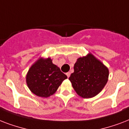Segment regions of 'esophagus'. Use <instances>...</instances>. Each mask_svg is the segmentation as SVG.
Instances as JSON below:
<instances>
[{"label": "esophagus", "instance_id": "esophagus-1", "mask_svg": "<svg viewBox=\"0 0 129 129\" xmlns=\"http://www.w3.org/2000/svg\"><path fill=\"white\" fill-rule=\"evenodd\" d=\"M66 76H68V78L70 76V72H67L66 73Z\"/></svg>", "mask_w": 129, "mask_h": 129}]
</instances>
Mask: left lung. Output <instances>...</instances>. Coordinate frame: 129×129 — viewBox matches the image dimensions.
I'll use <instances>...</instances> for the list:
<instances>
[{
  "mask_svg": "<svg viewBox=\"0 0 129 129\" xmlns=\"http://www.w3.org/2000/svg\"><path fill=\"white\" fill-rule=\"evenodd\" d=\"M69 80L79 96L92 98L104 88L108 78V70L92 54L80 57Z\"/></svg>",
  "mask_w": 129,
  "mask_h": 129,
  "instance_id": "obj_1",
  "label": "left lung"
}]
</instances>
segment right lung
Segmentation results:
<instances>
[{
  "label": "right lung",
  "instance_id": "1",
  "mask_svg": "<svg viewBox=\"0 0 129 129\" xmlns=\"http://www.w3.org/2000/svg\"><path fill=\"white\" fill-rule=\"evenodd\" d=\"M67 78L50 58H41L29 70L26 81L33 94L40 97H49L56 92Z\"/></svg>",
  "mask_w": 129,
  "mask_h": 129
}]
</instances>
